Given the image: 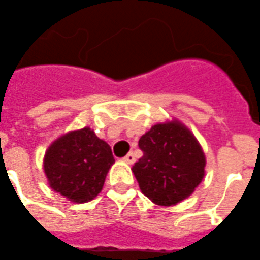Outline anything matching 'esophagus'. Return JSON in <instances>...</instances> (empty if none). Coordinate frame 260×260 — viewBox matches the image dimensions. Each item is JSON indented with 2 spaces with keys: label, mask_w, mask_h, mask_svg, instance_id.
<instances>
[{
  "label": "esophagus",
  "mask_w": 260,
  "mask_h": 260,
  "mask_svg": "<svg viewBox=\"0 0 260 260\" xmlns=\"http://www.w3.org/2000/svg\"><path fill=\"white\" fill-rule=\"evenodd\" d=\"M123 161L127 162V164H133V162L136 161V158H135V154H133V153H128V154L123 158Z\"/></svg>",
  "instance_id": "obj_1"
}]
</instances>
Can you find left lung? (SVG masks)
<instances>
[{
	"label": "left lung",
	"instance_id": "left-lung-1",
	"mask_svg": "<svg viewBox=\"0 0 260 260\" xmlns=\"http://www.w3.org/2000/svg\"><path fill=\"white\" fill-rule=\"evenodd\" d=\"M144 155L132 166L141 192L161 207L192 195L205 174V154L193 133L177 119L154 124L139 141Z\"/></svg>",
	"mask_w": 260,
	"mask_h": 260
}]
</instances>
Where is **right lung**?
Masks as SVG:
<instances>
[{
	"mask_svg": "<svg viewBox=\"0 0 260 260\" xmlns=\"http://www.w3.org/2000/svg\"><path fill=\"white\" fill-rule=\"evenodd\" d=\"M114 162L110 145L85 127L56 139L47 149L43 168L53 191L81 204L102 191Z\"/></svg>",
	"mask_w": 260,
	"mask_h": 260,
	"instance_id": "1",
	"label": "right lung"
}]
</instances>
